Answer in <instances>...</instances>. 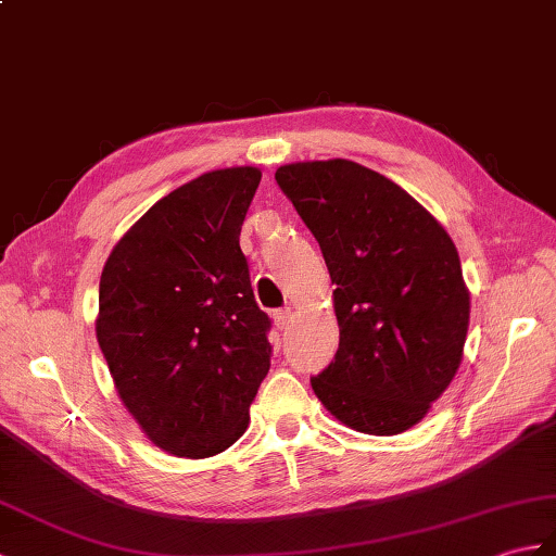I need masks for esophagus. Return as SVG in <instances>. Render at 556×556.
Wrapping results in <instances>:
<instances>
[{"label":"esophagus","mask_w":556,"mask_h":556,"mask_svg":"<svg viewBox=\"0 0 556 556\" xmlns=\"http://www.w3.org/2000/svg\"><path fill=\"white\" fill-rule=\"evenodd\" d=\"M273 321H275L277 329H287L289 321H291V309L289 307L273 309Z\"/></svg>","instance_id":"obj_1"}]
</instances>
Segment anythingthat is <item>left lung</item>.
I'll use <instances>...</instances> for the list:
<instances>
[{
    "label": "left lung",
    "mask_w": 556,
    "mask_h": 556,
    "mask_svg": "<svg viewBox=\"0 0 556 556\" xmlns=\"http://www.w3.org/2000/svg\"><path fill=\"white\" fill-rule=\"evenodd\" d=\"M279 189L329 267L339 351L309 379L333 417L395 435L453 381L469 329V291L443 225L389 177L333 159L289 163Z\"/></svg>",
    "instance_id": "1"
}]
</instances>
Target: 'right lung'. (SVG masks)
<instances>
[{"mask_svg": "<svg viewBox=\"0 0 556 556\" xmlns=\"http://www.w3.org/2000/svg\"><path fill=\"white\" fill-rule=\"evenodd\" d=\"M261 177L243 165L191 179L103 265L97 341L115 391L149 441L177 457L235 445L267 377L269 317L239 247Z\"/></svg>", "mask_w": 556, "mask_h": 556, "instance_id": "obj_1", "label": "right lung"}]
</instances>
